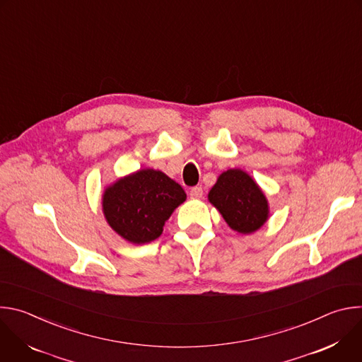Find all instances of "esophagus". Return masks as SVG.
<instances>
[{"label": "esophagus", "mask_w": 362, "mask_h": 362, "mask_svg": "<svg viewBox=\"0 0 362 362\" xmlns=\"http://www.w3.org/2000/svg\"><path fill=\"white\" fill-rule=\"evenodd\" d=\"M203 196V189L202 186H194L190 189V197L192 199H200Z\"/></svg>", "instance_id": "1"}]
</instances>
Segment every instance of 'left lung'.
<instances>
[{
	"mask_svg": "<svg viewBox=\"0 0 362 362\" xmlns=\"http://www.w3.org/2000/svg\"><path fill=\"white\" fill-rule=\"evenodd\" d=\"M230 229L249 235L268 221L269 204L257 183L240 169L223 172L208 194Z\"/></svg>",
	"mask_w": 362,
	"mask_h": 362,
	"instance_id": "obj_1",
	"label": "left lung"
}]
</instances>
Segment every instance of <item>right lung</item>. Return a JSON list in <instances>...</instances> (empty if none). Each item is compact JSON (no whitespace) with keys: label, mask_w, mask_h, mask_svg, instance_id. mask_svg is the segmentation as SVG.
Returning <instances> with one entry per match:
<instances>
[{"label":"right lung","mask_w":362,"mask_h":362,"mask_svg":"<svg viewBox=\"0 0 362 362\" xmlns=\"http://www.w3.org/2000/svg\"><path fill=\"white\" fill-rule=\"evenodd\" d=\"M185 200V190L173 179L160 170L141 169L105 189L103 214L117 235L143 245L162 235L165 222Z\"/></svg>","instance_id":"right-lung-1"}]
</instances>
